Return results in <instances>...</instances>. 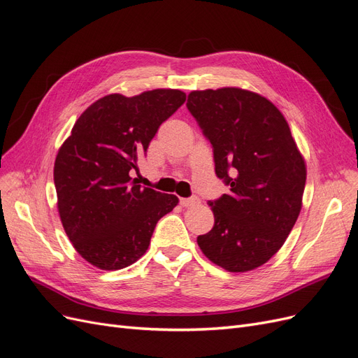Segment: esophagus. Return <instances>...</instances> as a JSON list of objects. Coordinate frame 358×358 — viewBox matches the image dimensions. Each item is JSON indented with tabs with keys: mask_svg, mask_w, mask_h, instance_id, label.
I'll list each match as a JSON object with an SVG mask.
<instances>
[{
	"mask_svg": "<svg viewBox=\"0 0 358 358\" xmlns=\"http://www.w3.org/2000/svg\"><path fill=\"white\" fill-rule=\"evenodd\" d=\"M180 204L183 208H192V206H199L200 199L199 197H191V199H180Z\"/></svg>",
	"mask_w": 358,
	"mask_h": 358,
	"instance_id": "esophagus-1",
	"label": "esophagus"
}]
</instances>
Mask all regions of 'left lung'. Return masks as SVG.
Listing matches in <instances>:
<instances>
[{
    "label": "left lung",
    "mask_w": 358,
    "mask_h": 358,
    "mask_svg": "<svg viewBox=\"0 0 358 358\" xmlns=\"http://www.w3.org/2000/svg\"><path fill=\"white\" fill-rule=\"evenodd\" d=\"M187 107L213 148L216 176L230 187L209 201L215 224L197 243L216 266L249 272L279 251L299 218L305 159L284 115L257 92L192 91Z\"/></svg>",
    "instance_id": "left-lung-1"
}]
</instances>
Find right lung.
Listing matches in <instances>:
<instances>
[{"instance_id": "obj_1", "label": "right lung", "mask_w": 358, "mask_h": 358, "mask_svg": "<svg viewBox=\"0 0 358 358\" xmlns=\"http://www.w3.org/2000/svg\"><path fill=\"white\" fill-rule=\"evenodd\" d=\"M179 90L92 103L58 150L53 167L58 212L82 258L101 270L131 266L149 248L157 222L179 199L131 180L159 125L185 103Z\"/></svg>"}]
</instances>
